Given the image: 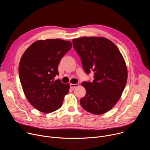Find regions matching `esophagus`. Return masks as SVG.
I'll return each instance as SVG.
<instances>
[{
	"label": "esophagus",
	"instance_id": "obj_1",
	"mask_svg": "<svg viewBox=\"0 0 150 150\" xmlns=\"http://www.w3.org/2000/svg\"><path fill=\"white\" fill-rule=\"evenodd\" d=\"M79 86V84L78 83H71L70 84V87L71 88H72V89H74L75 88H76V87H77V86Z\"/></svg>",
	"mask_w": 150,
	"mask_h": 150
}]
</instances>
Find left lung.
Instances as JSON below:
<instances>
[{
	"mask_svg": "<svg viewBox=\"0 0 150 150\" xmlns=\"http://www.w3.org/2000/svg\"><path fill=\"white\" fill-rule=\"evenodd\" d=\"M86 73L94 72L92 82H83L86 95L80 99L86 111L101 115L111 110L125 87L128 71L117 46L104 37H82L72 40Z\"/></svg>",
	"mask_w": 150,
	"mask_h": 150,
	"instance_id": "left-lung-1",
	"label": "left lung"
}]
</instances>
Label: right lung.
I'll return each instance as SVG.
<instances>
[{"mask_svg":"<svg viewBox=\"0 0 150 150\" xmlns=\"http://www.w3.org/2000/svg\"><path fill=\"white\" fill-rule=\"evenodd\" d=\"M72 46L59 39L39 40L22 55L19 65L21 83L29 103L37 110L47 114L59 109L70 85L55 80L58 65Z\"/></svg>","mask_w":150,"mask_h":150,"instance_id":"right-lung-1","label":"right lung"}]
</instances>
